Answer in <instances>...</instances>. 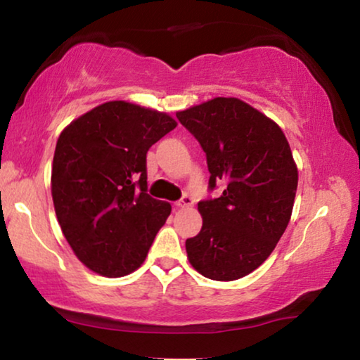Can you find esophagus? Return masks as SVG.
Segmentation results:
<instances>
[{
	"mask_svg": "<svg viewBox=\"0 0 360 360\" xmlns=\"http://www.w3.org/2000/svg\"><path fill=\"white\" fill-rule=\"evenodd\" d=\"M193 204H194V199L191 198L189 194H184L183 198H181V199L176 202V207L184 209V207H191V205H193Z\"/></svg>",
	"mask_w": 360,
	"mask_h": 360,
	"instance_id": "obj_1",
	"label": "esophagus"
}]
</instances>
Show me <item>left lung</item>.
Listing matches in <instances>:
<instances>
[{
  "instance_id": "8db88e82",
  "label": "left lung",
  "mask_w": 360,
  "mask_h": 360,
  "mask_svg": "<svg viewBox=\"0 0 360 360\" xmlns=\"http://www.w3.org/2000/svg\"><path fill=\"white\" fill-rule=\"evenodd\" d=\"M176 117L205 153L209 191L225 186L198 204L202 229L186 240L189 262L210 280H238L270 257L290 222L298 188L290 145L275 122L238 98Z\"/></svg>"
}]
</instances>
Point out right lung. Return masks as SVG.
Segmentation results:
<instances>
[{
    "mask_svg": "<svg viewBox=\"0 0 360 360\" xmlns=\"http://www.w3.org/2000/svg\"><path fill=\"white\" fill-rule=\"evenodd\" d=\"M169 115L107 102L60 133L52 200L62 233L84 265L118 278L145 262L171 205L148 194L146 153L176 128Z\"/></svg>",
    "mask_w": 360,
    "mask_h": 360,
    "instance_id": "add662e5",
    "label": "right lung"
}]
</instances>
